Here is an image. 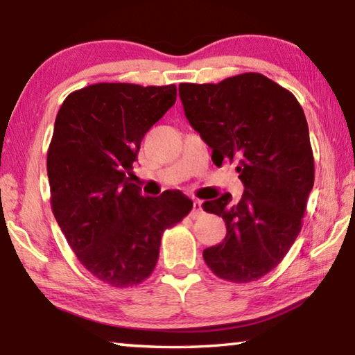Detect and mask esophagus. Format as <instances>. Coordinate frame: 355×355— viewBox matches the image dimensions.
<instances>
[{"label": "esophagus", "instance_id": "obj_1", "mask_svg": "<svg viewBox=\"0 0 355 355\" xmlns=\"http://www.w3.org/2000/svg\"><path fill=\"white\" fill-rule=\"evenodd\" d=\"M202 213V202L200 200H192V209H191V216L192 218H197Z\"/></svg>", "mask_w": 355, "mask_h": 355}]
</instances>
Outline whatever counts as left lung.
I'll return each mask as SVG.
<instances>
[{"label":"left lung","instance_id":"obj_1","mask_svg":"<svg viewBox=\"0 0 355 355\" xmlns=\"http://www.w3.org/2000/svg\"><path fill=\"white\" fill-rule=\"evenodd\" d=\"M184 116L216 166L236 161L243 197L222 194L203 203L225 220L224 241L203 250L208 268L233 284L261 279L296 241L313 189L309 125L296 97L261 73L218 84L178 86Z\"/></svg>","mask_w":355,"mask_h":355}]
</instances>
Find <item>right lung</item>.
I'll list each match as a JSON object with an SVG mask.
<instances>
[{"label": "right lung", "mask_w": 355, "mask_h": 355, "mask_svg": "<svg viewBox=\"0 0 355 355\" xmlns=\"http://www.w3.org/2000/svg\"><path fill=\"white\" fill-rule=\"evenodd\" d=\"M177 87L98 83L59 110L46 156L51 209L78 260L117 288L153 272L161 236L192 209L182 192L144 197L133 163L147 131L175 105Z\"/></svg>", "instance_id": "add662e5"}]
</instances>
